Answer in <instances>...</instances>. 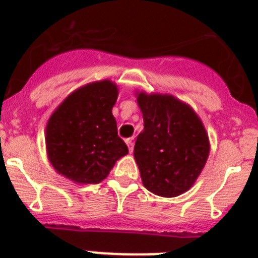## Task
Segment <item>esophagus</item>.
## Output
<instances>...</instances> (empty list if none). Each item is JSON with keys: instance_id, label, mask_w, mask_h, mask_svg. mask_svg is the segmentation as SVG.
Returning <instances> with one entry per match:
<instances>
[{"instance_id": "34e87169", "label": "esophagus", "mask_w": 258, "mask_h": 258, "mask_svg": "<svg viewBox=\"0 0 258 258\" xmlns=\"http://www.w3.org/2000/svg\"><path fill=\"white\" fill-rule=\"evenodd\" d=\"M125 144L128 146L130 153L134 152V138H130V139H125Z\"/></svg>"}]
</instances>
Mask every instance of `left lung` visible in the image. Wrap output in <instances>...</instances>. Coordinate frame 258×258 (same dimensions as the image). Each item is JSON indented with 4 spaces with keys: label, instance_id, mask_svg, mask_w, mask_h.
<instances>
[{
    "label": "left lung",
    "instance_id": "1",
    "mask_svg": "<svg viewBox=\"0 0 258 258\" xmlns=\"http://www.w3.org/2000/svg\"><path fill=\"white\" fill-rule=\"evenodd\" d=\"M135 96L144 120L134 148L143 185L156 196H181L194 185L209 159L206 128L191 106L172 94Z\"/></svg>",
    "mask_w": 258,
    "mask_h": 258
}]
</instances>
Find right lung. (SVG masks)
<instances>
[{"instance_id": "1", "label": "right lung", "mask_w": 258, "mask_h": 258, "mask_svg": "<svg viewBox=\"0 0 258 258\" xmlns=\"http://www.w3.org/2000/svg\"><path fill=\"white\" fill-rule=\"evenodd\" d=\"M118 86L111 80L76 89L45 125V149L53 169L76 183H99L128 148L118 136L112 107Z\"/></svg>"}]
</instances>
